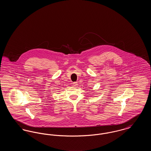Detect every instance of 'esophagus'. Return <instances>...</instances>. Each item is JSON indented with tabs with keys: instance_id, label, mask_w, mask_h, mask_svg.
I'll list each match as a JSON object with an SVG mask.
<instances>
[{
	"instance_id": "34e87169",
	"label": "esophagus",
	"mask_w": 151,
	"mask_h": 151,
	"mask_svg": "<svg viewBox=\"0 0 151 151\" xmlns=\"http://www.w3.org/2000/svg\"><path fill=\"white\" fill-rule=\"evenodd\" d=\"M77 82H74V83H72V86H77Z\"/></svg>"
}]
</instances>
